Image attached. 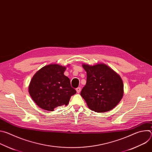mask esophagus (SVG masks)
<instances>
[{"mask_svg": "<svg viewBox=\"0 0 152 152\" xmlns=\"http://www.w3.org/2000/svg\"><path fill=\"white\" fill-rule=\"evenodd\" d=\"M76 92H77V93H79L80 92V91H81V88H80V87H78V88H77L76 89Z\"/></svg>", "mask_w": 152, "mask_h": 152, "instance_id": "34e87169", "label": "esophagus"}]
</instances>
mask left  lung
I'll return each instance as SVG.
<instances>
[{"label": "left lung", "instance_id": "8db88e82", "mask_svg": "<svg viewBox=\"0 0 152 152\" xmlns=\"http://www.w3.org/2000/svg\"><path fill=\"white\" fill-rule=\"evenodd\" d=\"M82 67L87 78L80 95L88 107L99 113L112 110L123 96V82L120 75L103 63L93 66L83 64Z\"/></svg>", "mask_w": 152, "mask_h": 152}]
</instances>
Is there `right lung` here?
<instances>
[{"label": "right lung", "mask_w": 152, "mask_h": 152, "mask_svg": "<svg viewBox=\"0 0 152 152\" xmlns=\"http://www.w3.org/2000/svg\"><path fill=\"white\" fill-rule=\"evenodd\" d=\"M66 70V67L50 64L42 67L32 77L29 93L34 102L42 110L53 111L58 106H66L71 96L76 94L70 79L64 75Z\"/></svg>", "instance_id": "add662e5"}]
</instances>
